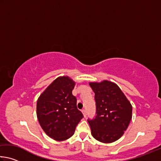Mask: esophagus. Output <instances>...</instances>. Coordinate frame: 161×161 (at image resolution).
I'll return each instance as SVG.
<instances>
[{"mask_svg": "<svg viewBox=\"0 0 161 161\" xmlns=\"http://www.w3.org/2000/svg\"><path fill=\"white\" fill-rule=\"evenodd\" d=\"M81 112H82V114H83L84 117H86V110L83 109L82 111H81Z\"/></svg>", "mask_w": 161, "mask_h": 161, "instance_id": "esophagus-1", "label": "esophagus"}]
</instances>
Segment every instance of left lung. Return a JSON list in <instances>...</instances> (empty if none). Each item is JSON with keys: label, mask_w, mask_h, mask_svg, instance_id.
Segmentation results:
<instances>
[{"label": "left lung", "mask_w": 161, "mask_h": 161, "mask_svg": "<svg viewBox=\"0 0 161 161\" xmlns=\"http://www.w3.org/2000/svg\"><path fill=\"white\" fill-rule=\"evenodd\" d=\"M95 94V119H88L92 135L102 143L114 142L121 137L132 118V106L119 86L112 81L89 82Z\"/></svg>", "instance_id": "obj_1"}]
</instances>
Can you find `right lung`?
I'll list each match as a JSON object with an SVG mask.
<instances>
[{
  "mask_svg": "<svg viewBox=\"0 0 161 161\" xmlns=\"http://www.w3.org/2000/svg\"><path fill=\"white\" fill-rule=\"evenodd\" d=\"M75 82L67 76L54 80L40 94L37 102V116L40 126L49 137L58 141L67 140L83 118L72 95Z\"/></svg>",
  "mask_w": 161,
  "mask_h": 161,
  "instance_id": "obj_1",
  "label": "right lung"
}]
</instances>
